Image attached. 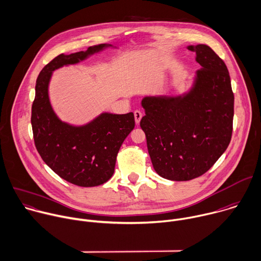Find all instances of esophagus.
<instances>
[{
    "label": "esophagus",
    "mask_w": 261,
    "mask_h": 261,
    "mask_svg": "<svg viewBox=\"0 0 261 261\" xmlns=\"http://www.w3.org/2000/svg\"><path fill=\"white\" fill-rule=\"evenodd\" d=\"M134 115H135V121H136V123L139 124L140 121H141V118H142V116H143L142 113H141V111L136 110V111L134 112Z\"/></svg>",
    "instance_id": "obj_1"
}]
</instances>
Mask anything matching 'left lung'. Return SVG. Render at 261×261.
Listing matches in <instances>:
<instances>
[{
  "instance_id": "left-lung-1",
  "label": "left lung",
  "mask_w": 261,
  "mask_h": 261,
  "mask_svg": "<svg viewBox=\"0 0 261 261\" xmlns=\"http://www.w3.org/2000/svg\"><path fill=\"white\" fill-rule=\"evenodd\" d=\"M199 69L181 94L144 96L146 135L152 166L161 177L188 181L201 176L227 149L234 96L226 65L204 44L189 45Z\"/></svg>"
}]
</instances>
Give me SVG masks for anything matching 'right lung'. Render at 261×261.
Masks as SVG:
<instances>
[{"label":"right lung","mask_w":261,"mask_h":261,"mask_svg":"<svg viewBox=\"0 0 261 261\" xmlns=\"http://www.w3.org/2000/svg\"><path fill=\"white\" fill-rule=\"evenodd\" d=\"M111 44L91 46L85 51L60 55L40 72L32 106V127L36 148L44 163L64 180L82 187L98 186L114 174L117 153L135 127L134 113L101 112L84 124L63 121L49 97L54 72L77 65Z\"/></svg>","instance_id":"add662e5"}]
</instances>
